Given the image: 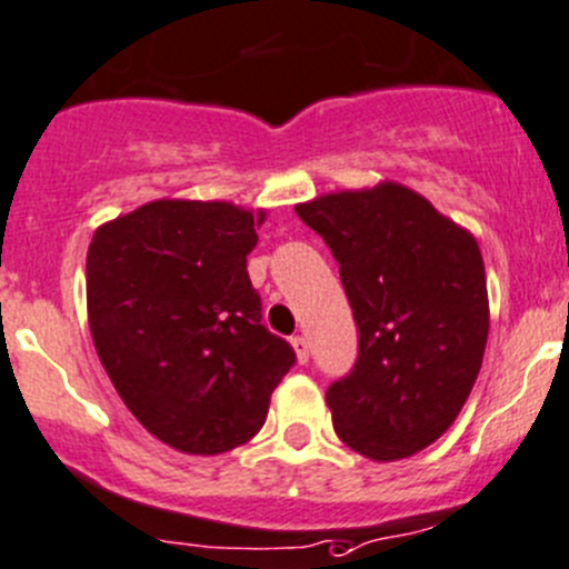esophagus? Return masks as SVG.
<instances>
[{
  "instance_id": "1",
  "label": "esophagus",
  "mask_w": 569,
  "mask_h": 569,
  "mask_svg": "<svg viewBox=\"0 0 569 569\" xmlns=\"http://www.w3.org/2000/svg\"><path fill=\"white\" fill-rule=\"evenodd\" d=\"M291 347H295V352H297V361L306 363L308 361V339H306V336H295V339H291Z\"/></svg>"
}]
</instances>
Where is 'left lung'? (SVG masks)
Instances as JSON below:
<instances>
[{"instance_id":"1","label":"left lung","mask_w":569,"mask_h":569,"mask_svg":"<svg viewBox=\"0 0 569 569\" xmlns=\"http://www.w3.org/2000/svg\"><path fill=\"white\" fill-rule=\"evenodd\" d=\"M295 211L333 252L358 325L356 367L325 395L336 433L372 461L419 453L481 372L489 297L476 236L389 180Z\"/></svg>"}]
</instances>
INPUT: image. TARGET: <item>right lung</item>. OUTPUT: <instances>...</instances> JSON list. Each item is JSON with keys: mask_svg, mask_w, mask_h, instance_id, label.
<instances>
[{"mask_svg": "<svg viewBox=\"0 0 569 569\" xmlns=\"http://www.w3.org/2000/svg\"><path fill=\"white\" fill-rule=\"evenodd\" d=\"M267 211L156 200L104 222L86 258L93 347L132 417L180 453L250 442L297 356L247 274Z\"/></svg>", "mask_w": 569, "mask_h": 569, "instance_id": "1", "label": "right lung"}]
</instances>
